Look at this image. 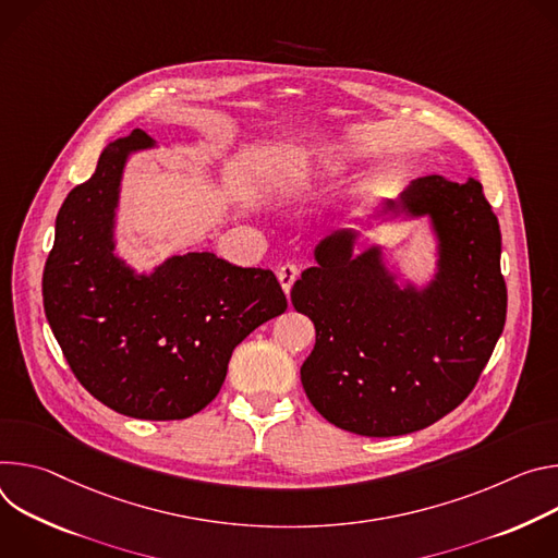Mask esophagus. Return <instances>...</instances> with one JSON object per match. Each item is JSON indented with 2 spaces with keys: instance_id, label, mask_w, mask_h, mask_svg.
<instances>
[{
  "instance_id": "34e87169",
  "label": "esophagus",
  "mask_w": 558,
  "mask_h": 558,
  "mask_svg": "<svg viewBox=\"0 0 558 558\" xmlns=\"http://www.w3.org/2000/svg\"><path fill=\"white\" fill-rule=\"evenodd\" d=\"M277 277H279V283H281L283 292L288 294V292H290V288H292V283H294V281H296V277H299V268H296L294 264H283V266L279 268Z\"/></svg>"
}]
</instances>
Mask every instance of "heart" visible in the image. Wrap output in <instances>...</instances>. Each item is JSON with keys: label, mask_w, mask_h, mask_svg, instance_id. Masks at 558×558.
Returning a JSON list of instances; mask_svg holds the SVG:
<instances>
[{"label": "heart", "mask_w": 558, "mask_h": 558, "mask_svg": "<svg viewBox=\"0 0 558 558\" xmlns=\"http://www.w3.org/2000/svg\"><path fill=\"white\" fill-rule=\"evenodd\" d=\"M343 168V155L328 144H315L303 150V166L292 168L288 174L290 185H307V183H322Z\"/></svg>", "instance_id": "b5f03b06"}]
</instances>
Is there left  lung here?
Returning <instances> with one entry per match:
<instances>
[{
    "mask_svg": "<svg viewBox=\"0 0 558 558\" xmlns=\"http://www.w3.org/2000/svg\"><path fill=\"white\" fill-rule=\"evenodd\" d=\"M421 217L435 239V270L421 286L388 266L381 243L354 253V226L322 239L317 266L290 290L317 330L303 390L324 418L361 437L410 435L452 412L506 326L501 230L481 183L418 177L359 226Z\"/></svg>",
    "mask_w": 558,
    "mask_h": 558,
    "instance_id": "1",
    "label": "left lung"
}]
</instances>
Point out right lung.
Listing matches in <instances>:
<instances>
[{
    "instance_id": "obj_1",
    "label": "right lung",
    "mask_w": 558,
    "mask_h": 558,
    "mask_svg": "<svg viewBox=\"0 0 558 558\" xmlns=\"http://www.w3.org/2000/svg\"><path fill=\"white\" fill-rule=\"evenodd\" d=\"M150 148L155 140L140 129L104 148L95 174L57 213L41 288L80 384L119 414L174 421L217 397L232 350L288 301L272 270L213 253H177L150 272L117 255L123 170Z\"/></svg>"
}]
</instances>
